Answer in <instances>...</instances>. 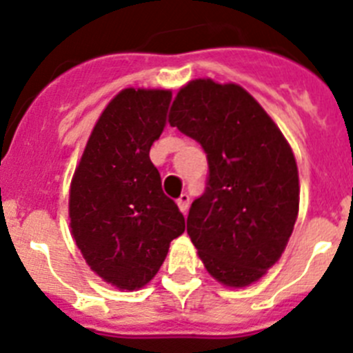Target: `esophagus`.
Instances as JSON below:
<instances>
[{
  "mask_svg": "<svg viewBox=\"0 0 353 353\" xmlns=\"http://www.w3.org/2000/svg\"><path fill=\"white\" fill-rule=\"evenodd\" d=\"M177 205H179L181 212L186 214L188 209H190V195H188V193H183V195L177 199Z\"/></svg>",
  "mask_w": 353,
  "mask_h": 353,
  "instance_id": "esophagus-1",
  "label": "esophagus"
}]
</instances>
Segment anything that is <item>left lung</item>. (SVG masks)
Returning <instances> with one entry per match:
<instances>
[{
    "instance_id": "8db88e82",
    "label": "left lung",
    "mask_w": 353,
    "mask_h": 353,
    "mask_svg": "<svg viewBox=\"0 0 353 353\" xmlns=\"http://www.w3.org/2000/svg\"><path fill=\"white\" fill-rule=\"evenodd\" d=\"M169 123L207 153V188L188 214L207 272L230 288L259 281L281 259L298 217L291 146L249 92L209 78L177 92Z\"/></svg>"
}]
</instances>
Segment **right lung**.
I'll use <instances>...</instances> for the list:
<instances>
[{
  "mask_svg": "<svg viewBox=\"0 0 353 353\" xmlns=\"http://www.w3.org/2000/svg\"><path fill=\"white\" fill-rule=\"evenodd\" d=\"M170 99V90H121L99 117L71 181L72 236L88 266L118 289L146 285L186 228L150 160Z\"/></svg>",
  "mask_w": 353,
  "mask_h": 353,
  "instance_id": "1",
  "label": "right lung"
}]
</instances>
